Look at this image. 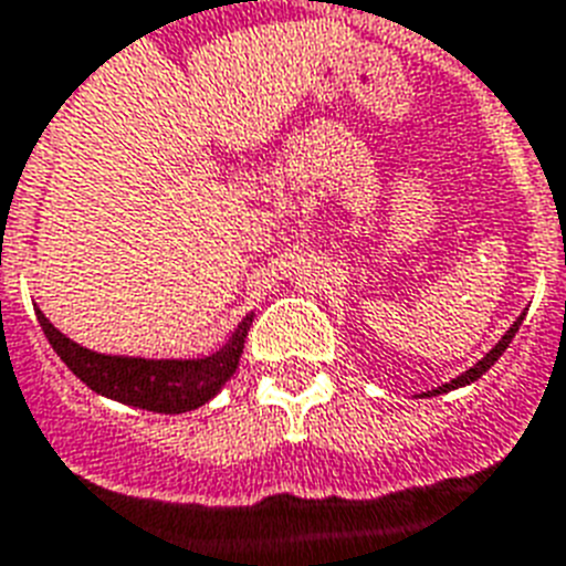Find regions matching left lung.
Wrapping results in <instances>:
<instances>
[{
	"instance_id": "obj_1",
	"label": "left lung",
	"mask_w": 566,
	"mask_h": 566,
	"mask_svg": "<svg viewBox=\"0 0 566 566\" xmlns=\"http://www.w3.org/2000/svg\"><path fill=\"white\" fill-rule=\"evenodd\" d=\"M521 323H523V314H521V319H517V323H514L512 328L506 331V334H503V339H500L497 346L491 348L489 355L482 357V360L476 363V366H471V369H468L465 375H459V378H453V380H450V384H442V387H439V389H433V392H424V395H439V392H450V389H459V387H465V384H474L476 378H482V375H485V371H489L491 366H494V363L500 360V355H503V352H506V348H509V343H512V339H514V334H517V328H521Z\"/></svg>"
}]
</instances>
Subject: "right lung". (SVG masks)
Wrapping results in <instances>:
<instances>
[{"label":"right lung","mask_w":566,"mask_h":566,"mask_svg":"<svg viewBox=\"0 0 566 566\" xmlns=\"http://www.w3.org/2000/svg\"><path fill=\"white\" fill-rule=\"evenodd\" d=\"M34 311L40 328L49 337L60 360L66 363L92 392L107 395L113 401L130 403L139 410L165 412V416L197 410L220 392V387L235 375L243 339H247V331L252 325V316L241 319V325L232 331V337L209 357L145 360V357H109L90 352V348L72 343L66 334H60L45 319L40 307H34Z\"/></svg>","instance_id":"add662e5"}]
</instances>
